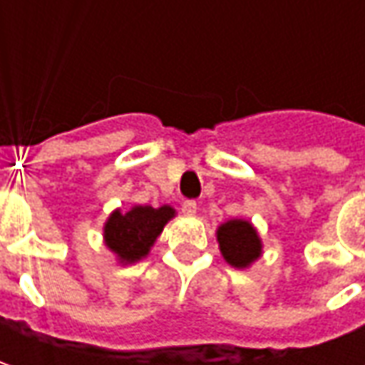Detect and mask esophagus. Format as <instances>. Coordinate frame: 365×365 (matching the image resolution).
I'll return each mask as SVG.
<instances>
[{
	"label": "esophagus",
	"mask_w": 365,
	"mask_h": 365,
	"mask_svg": "<svg viewBox=\"0 0 365 365\" xmlns=\"http://www.w3.org/2000/svg\"><path fill=\"white\" fill-rule=\"evenodd\" d=\"M180 207H182V213H187V215H195L197 213V201H192V199H185Z\"/></svg>",
	"instance_id": "esophagus-1"
}]
</instances>
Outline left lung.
Listing matches in <instances>:
<instances>
[{"label":"left lung","mask_w":365,"mask_h":365,"mask_svg":"<svg viewBox=\"0 0 365 365\" xmlns=\"http://www.w3.org/2000/svg\"><path fill=\"white\" fill-rule=\"evenodd\" d=\"M217 240L223 258L235 268H245L254 259L259 258L262 244L256 230L247 221L233 219L223 223L217 230Z\"/></svg>","instance_id":"1"}]
</instances>
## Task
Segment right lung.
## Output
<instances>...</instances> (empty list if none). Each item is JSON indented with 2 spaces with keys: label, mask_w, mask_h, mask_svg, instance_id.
I'll list each match as a JSON object with an SVG mask.
<instances>
[{
  "label": "right lung",
  "mask_w": 365,
  "mask_h": 365,
  "mask_svg": "<svg viewBox=\"0 0 365 365\" xmlns=\"http://www.w3.org/2000/svg\"><path fill=\"white\" fill-rule=\"evenodd\" d=\"M175 215V209L164 207H133L128 213L115 211L106 223V244L123 262H135L146 256L150 245L156 242L166 221Z\"/></svg>",
  "instance_id": "1"
}]
</instances>
